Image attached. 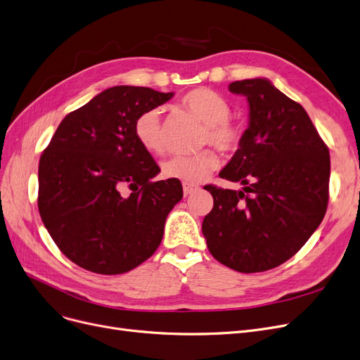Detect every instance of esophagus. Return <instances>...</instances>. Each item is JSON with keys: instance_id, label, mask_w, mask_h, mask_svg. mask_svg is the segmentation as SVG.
Listing matches in <instances>:
<instances>
[{"instance_id": "obj_1", "label": "esophagus", "mask_w": 360, "mask_h": 360, "mask_svg": "<svg viewBox=\"0 0 360 360\" xmlns=\"http://www.w3.org/2000/svg\"><path fill=\"white\" fill-rule=\"evenodd\" d=\"M198 190H200V186H197V185L184 184V194H185V195H190V194H193V193H195V191H198Z\"/></svg>"}]
</instances>
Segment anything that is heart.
Segmentation results:
<instances>
[{"mask_svg":"<svg viewBox=\"0 0 360 360\" xmlns=\"http://www.w3.org/2000/svg\"><path fill=\"white\" fill-rule=\"evenodd\" d=\"M182 107L202 123L201 144H212L217 150L229 153L237 150L241 143V129L229 119L231 107L217 92L198 88L182 98ZM138 143L153 154L165 150L162 116L158 108L143 112L134 124ZM219 160L213 150L206 148L194 154H176L162 163V174L166 178L178 179L184 184H197L216 169Z\"/></svg>","mask_w":360,"mask_h":360,"instance_id":"obj_1","label":"heart"}]
</instances>
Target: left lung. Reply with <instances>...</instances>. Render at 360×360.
<instances>
[{"label": "left lung", "instance_id": "left-lung-1", "mask_svg": "<svg viewBox=\"0 0 360 360\" xmlns=\"http://www.w3.org/2000/svg\"><path fill=\"white\" fill-rule=\"evenodd\" d=\"M248 103V127L219 176L243 188L207 185L202 221L212 256L243 274L274 269L321 225L328 206L330 153L304 108L266 77L229 84Z\"/></svg>", "mask_w": 360, "mask_h": 360}]
</instances>
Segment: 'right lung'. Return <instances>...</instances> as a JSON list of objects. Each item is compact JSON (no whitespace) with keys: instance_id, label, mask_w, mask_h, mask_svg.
<instances>
[{"instance_id":"add662e5","label":"right lung","mask_w":360,"mask_h":360,"mask_svg":"<svg viewBox=\"0 0 360 360\" xmlns=\"http://www.w3.org/2000/svg\"><path fill=\"white\" fill-rule=\"evenodd\" d=\"M174 92L108 88L69 113L41 155L38 209L69 260L89 272L119 275L146 262L162 243L169 212L184 193L138 143L134 124ZM128 186L133 191L122 196Z\"/></svg>"}]
</instances>
